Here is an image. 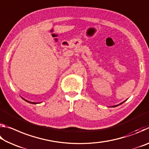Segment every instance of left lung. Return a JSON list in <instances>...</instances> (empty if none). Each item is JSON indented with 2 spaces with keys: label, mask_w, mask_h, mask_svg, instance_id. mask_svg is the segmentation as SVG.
Segmentation results:
<instances>
[{
  "label": "left lung",
  "mask_w": 149,
  "mask_h": 149,
  "mask_svg": "<svg viewBox=\"0 0 149 149\" xmlns=\"http://www.w3.org/2000/svg\"><path fill=\"white\" fill-rule=\"evenodd\" d=\"M125 102V101H124ZM123 103V102H122ZM122 103H121V104H122ZM118 105H119V104H118ZM118 105H116V106H114V107H117V106H118Z\"/></svg>",
  "instance_id": "obj_1"
}]
</instances>
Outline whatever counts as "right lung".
<instances>
[{
  "label": "right lung",
  "mask_w": 149,
  "mask_h": 149,
  "mask_svg": "<svg viewBox=\"0 0 149 149\" xmlns=\"http://www.w3.org/2000/svg\"><path fill=\"white\" fill-rule=\"evenodd\" d=\"M22 99H23V98H22ZM23 99L25 100L24 99ZM26 100V101H27V102H29V103H31V104H37L36 102H30V101H28V100Z\"/></svg>",
  "instance_id": "obj_1"
}]
</instances>
